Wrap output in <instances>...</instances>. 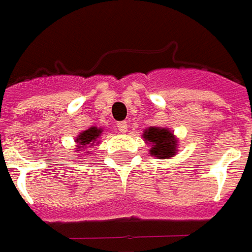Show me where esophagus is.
<instances>
[{
	"mask_svg": "<svg viewBox=\"0 0 252 252\" xmlns=\"http://www.w3.org/2000/svg\"><path fill=\"white\" fill-rule=\"evenodd\" d=\"M117 128H119V131L120 132H126V128H128V126H126V121H120L119 124H117Z\"/></svg>",
	"mask_w": 252,
	"mask_h": 252,
	"instance_id": "34e87169",
	"label": "esophagus"
}]
</instances>
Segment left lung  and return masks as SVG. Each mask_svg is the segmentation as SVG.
Listing matches in <instances>:
<instances>
[{
  "instance_id": "obj_1",
  "label": "left lung",
  "mask_w": 252,
  "mask_h": 252,
  "mask_svg": "<svg viewBox=\"0 0 252 252\" xmlns=\"http://www.w3.org/2000/svg\"><path fill=\"white\" fill-rule=\"evenodd\" d=\"M143 139L151 146L150 154L158 159L173 158L178 151L174 133L167 128L150 126L143 133Z\"/></svg>"
}]
</instances>
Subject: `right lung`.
I'll return each instance as SVG.
<instances>
[{
	"label": "right lung",
	"instance_id": "add662e5",
	"mask_svg": "<svg viewBox=\"0 0 252 252\" xmlns=\"http://www.w3.org/2000/svg\"><path fill=\"white\" fill-rule=\"evenodd\" d=\"M101 133H102V129L97 128V126H92V128H89L86 131L81 132L77 139H75L78 147V150H75V151L78 153L81 150H85V148L90 147V146H94V143H98Z\"/></svg>",
	"mask_w": 252,
	"mask_h": 252
}]
</instances>
